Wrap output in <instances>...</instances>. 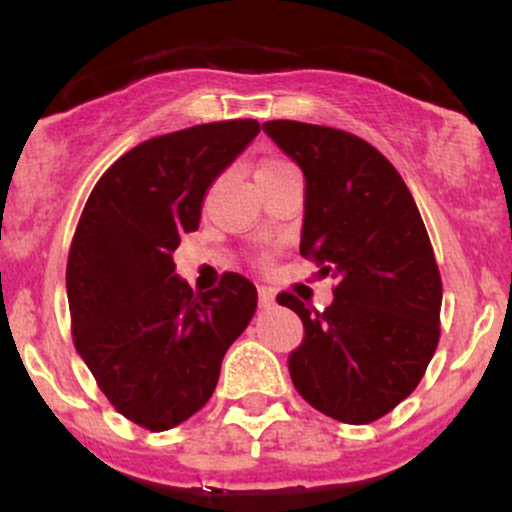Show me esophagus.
<instances>
[{
  "label": "esophagus",
  "mask_w": 512,
  "mask_h": 512,
  "mask_svg": "<svg viewBox=\"0 0 512 512\" xmlns=\"http://www.w3.org/2000/svg\"><path fill=\"white\" fill-rule=\"evenodd\" d=\"M257 298H260L262 308H269V305L274 303V291L269 289V286H260V289H257Z\"/></svg>",
  "instance_id": "esophagus-1"
}]
</instances>
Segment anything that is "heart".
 I'll use <instances>...</instances> for the list:
<instances>
[{"label": "heart", "instance_id": "obj_1", "mask_svg": "<svg viewBox=\"0 0 512 512\" xmlns=\"http://www.w3.org/2000/svg\"><path fill=\"white\" fill-rule=\"evenodd\" d=\"M284 166H289V163H284V161H264L260 168H257V173H267V170H276V168H284Z\"/></svg>", "mask_w": 512, "mask_h": 512}]
</instances>
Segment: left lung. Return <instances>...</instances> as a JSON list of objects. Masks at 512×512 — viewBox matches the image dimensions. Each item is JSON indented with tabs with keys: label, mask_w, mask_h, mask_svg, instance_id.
<instances>
[{
	"label": "left lung",
	"mask_w": 512,
	"mask_h": 512,
	"mask_svg": "<svg viewBox=\"0 0 512 512\" xmlns=\"http://www.w3.org/2000/svg\"><path fill=\"white\" fill-rule=\"evenodd\" d=\"M262 129L303 173L301 255L337 279L325 310L276 298L303 322L291 380L322 414L370 424L416 390L436 354L443 284L426 226L402 175L363 139L293 120Z\"/></svg>",
	"instance_id": "1"
}]
</instances>
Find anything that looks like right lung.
<instances>
[{
    "label": "right lung",
    "instance_id": "right-lung-1",
    "mask_svg": "<svg viewBox=\"0 0 512 512\" xmlns=\"http://www.w3.org/2000/svg\"><path fill=\"white\" fill-rule=\"evenodd\" d=\"M260 134L257 120L197 125L134 146L88 197L67 262L74 346L110 404L149 431L197 414L257 308L236 272L195 296L175 274L209 187Z\"/></svg>",
    "mask_w": 512,
    "mask_h": 512
}]
</instances>
